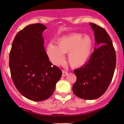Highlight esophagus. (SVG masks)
<instances>
[{"label": "esophagus", "instance_id": "obj_1", "mask_svg": "<svg viewBox=\"0 0 124 124\" xmlns=\"http://www.w3.org/2000/svg\"><path fill=\"white\" fill-rule=\"evenodd\" d=\"M68 74V72L66 71H64V70H63V71H62V76H65L66 74Z\"/></svg>", "mask_w": 124, "mask_h": 124}]
</instances>
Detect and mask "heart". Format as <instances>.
Segmentation results:
<instances>
[{
  "label": "heart",
  "mask_w": 124,
  "mask_h": 124,
  "mask_svg": "<svg viewBox=\"0 0 124 124\" xmlns=\"http://www.w3.org/2000/svg\"><path fill=\"white\" fill-rule=\"evenodd\" d=\"M93 49L90 37L80 33L70 34L57 41V46L49 44L46 53L50 61L58 65L64 60V53H68V61L73 67H80L89 60Z\"/></svg>",
  "instance_id": "1"
}]
</instances>
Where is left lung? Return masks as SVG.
I'll list each match as a JSON object with an SVG mask.
<instances>
[{
  "label": "left lung",
  "mask_w": 124,
  "mask_h": 124,
  "mask_svg": "<svg viewBox=\"0 0 124 124\" xmlns=\"http://www.w3.org/2000/svg\"><path fill=\"white\" fill-rule=\"evenodd\" d=\"M89 24L94 31L96 47L88 62L74 70L77 79L73 86L74 94L87 100L97 99L104 94L116 65V51L109 34L99 25Z\"/></svg>",
  "instance_id": "8db88e82"
}]
</instances>
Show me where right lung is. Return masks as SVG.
<instances>
[{
	"mask_svg": "<svg viewBox=\"0 0 124 124\" xmlns=\"http://www.w3.org/2000/svg\"><path fill=\"white\" fill-rule=\"evenodd\" d=\"M41 23L27 25L17 33L9 54L11 77L17 90L33 101H42L53 94L62 75L53 65L45 51Z\"/></svg>",
	"mask_w": 124,
	"mask_h": 124,
	"instance_id": "add662e5",
	"label": "right lung"
}]
</instances>
